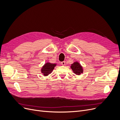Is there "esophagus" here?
Listing matches in <instances>:
<instances>
[{
  "instance_id": "esophagus-1",
  "label": "esophagus",
  "mask_w": 120,
  "mask_h": 120,
  "mask_svg": "<svg viewBox=\"0 0 120 120\" xmlns=\"http://www.w3.org/2000/svg\"><path fill=\"white\" fill-rule=\"evenodd\" d=\"M61 64L62 65H65V61H62L61 62Z\"/></svg>"
}]
</instances>
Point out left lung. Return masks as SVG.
Wrapping results in <instances>:
<instances>
[{
    "instance_id": "1",
    "label": "left lung",
    "mask_w": 120,
    "mask_h": 120,
    "mask_svg": "<svg viewBox=\"0 0 120 120\" xmlns=\"http://www.w3.org/2000/svg\"><path fill=\"white\" fill-rule=\"evenodd\" d=\"M73 72L77 75H80L83 72V69L81 64L78 61L73 62L70 66Z\"/></svg>"
}]
</instances>
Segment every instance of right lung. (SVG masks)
I'll list each match as a JSON object with an SVG mask.
<instances>
[{"label": "right lung", "instance_id": "obj_1", "mask_svg": "<svg viewBox=\"0 0 120 120\" xmlns=\"http://www.w3.org/2000/svg\"><path fill=\"white\" fill-rule=\"evenodd\" d=\"M56 66V64H52L47 62L41 67V73L44 76H47L52 72Z\"/></svg>", "mask_w": 120, "mask_h": 120}]
</instances>
